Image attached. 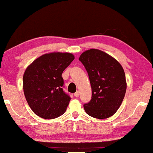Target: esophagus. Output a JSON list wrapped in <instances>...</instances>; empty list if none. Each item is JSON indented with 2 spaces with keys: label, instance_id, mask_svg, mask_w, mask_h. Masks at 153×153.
Segmentation results:
<instances>
[{
  "label": "esophagus",
  "instance_id": "34e87169",
  "mask_svg": "<svg viewBox=\"0 0 153 153\" xmlns=\"http://www.w3.org/2000/svg\"><path fill=\"white\" fill-rule=\"evenodd\" d=\"M79 91H77V92H76V93L74 94V96H75V97H76V98H77V97L79 96Z\"/></svg>",
  "mask_w": 153,
  "mask_h": 153
}]
</instances>
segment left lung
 Instances as JSON below:
<instances>
[{"instance_id": "obj_1", "label": "left lung", "mask_w": 153, "mask_h": 153, "mask_svg": "<svg viewBox=\"0 0 153 153\" xmlns=\"http://www.w3.org/2000/svg\"><path fill=\"white\" fill-rule=\"evenodd\" d=\"M79 60L88 71L91 99L84 105L89 116L98 119L110 118L116 112L126 91L123 68L115 58L100 49L83 52Z\"/></svg>"}]
</instances>
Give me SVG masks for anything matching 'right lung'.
Returning <instances> with one entry per match:
<instances>
[{"label": "right lung", "mask_w": 153, "mask_h": 153, "mask_svg": "<svg viewBox=\"0 0 153 153\" xmlns=\"http://www.w3.org/2000/svg\"><path fill=\"white\" fill-rule=\"evenodd\" d=\"M71 53L51 52L35 59L25 71L23 88L36 115L53 119L64 114L71 98L63 92V71L74 59Z\"/></svg>", "instance_id": "obj_1"}]
</instances>
